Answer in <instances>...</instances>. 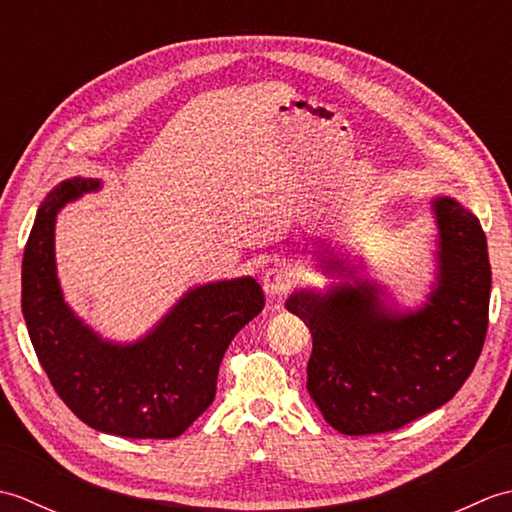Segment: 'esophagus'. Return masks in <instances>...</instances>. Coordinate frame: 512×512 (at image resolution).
Masks as SVG:
<instances>
[{"mask_svg": "<svg viewBox=\"0 0 512 512\" xmlns=\"http://www.w3.org/2000/svg\"><path fill=\"white\" fill-rule=\"evenodd\" d=\"M262 286L268 297H281L284 292L295 286V273H292V268L286 264H275L264 273Z\"/></svg>", "mask_w": 512, "mask_h": 512, "instance_id": "1", "label": "esophagus"}]
</instances>
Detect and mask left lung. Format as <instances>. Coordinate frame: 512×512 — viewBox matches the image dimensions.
Returning a JSON list of instances; mask_svg holds the SVG:
<instances>
[{"instance_id":"8db88e82","label":"left lung","mask_w":512,"mask_h":512,"mask_svg":"<svg viewBox=\"0 0 512 512\" xmlns=\"http://www.w3.org/2000/svg\"><path fill=\"white\" fill-rule=\"evenodd\" d=\"M438 273L427 303L400 312L367 279L297 290L286 308L308 325V391L323 418L345 436L405 427L449 402L480 358L488 328L491 264L477 217L440 195ZM325 275H356L358 266L319 250Z\"/></svg>"}]
</instances>
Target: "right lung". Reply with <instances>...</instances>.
<instances>
[{"instance_id": "add662e5", "label": "right lung", "mask_w": 512, "mask_h": 512, "mask_svg": "<svg viewBox=\"0 0 512 512\" xmlns=\"http://www.w3.org/2000/svg\"><path fill=\"white\" fill-rule=\"evenodd\" d=\"M101 180L70 178L39 206L21 262V312L50 383L92 429L121 438H178L215 398L217 372L235 334L264 308L253 277L191 288L143 339L114 343L65 303L54 224L68 202Z\"/></svg>"}]
</instances>
